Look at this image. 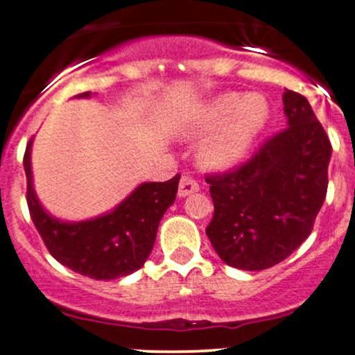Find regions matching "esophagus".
<instances>
[{"instance_id":"1","label":"esophagus","mask_w":355,"mask_h":355,"mask_svg":"<svg viewBox=\"0 0 355 355\" xmlns=\"http://www.w3.org/2000/svg\"><path fill=\"white\" fill-rule=\"evenodd\" d=\"M195 191H198V183L191 177H189V175H182L180 183H178V195L180 197H187V195L195 193Z\"/></svg>"}]
</instances>
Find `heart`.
Instances as JSON below:
<instances>
[{
  "label": "heart",
  "mask_w": 355,
  "mask_h": 355,
  "mask_svg": "<svg viewBox=\"0 0 355 355\" xmlns=\"http://www.w3.org/2000/svg\"><path fill=\"white\" fill-rule=\"evenodd\" d=\"M268 120V103L262 95L227 93L211 100L187 126L189 137H203L198 160L207 168L235 165Z\"/></svg>",
  "instance_id": "heart-1"
}]
</instances>
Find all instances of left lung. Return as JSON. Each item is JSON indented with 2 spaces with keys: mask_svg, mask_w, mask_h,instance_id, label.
<instances>
[{
  "mask_svg": "<svg viewBox=\"0 0 355 355\" xmlns=\"http://www.w3.org/2000/svg\"><path fill=\"white\" fill-rule=\"evenodd\" d=\"M282 101L287 128L242 165L205 177L214 200L207 237L220 259L240 270L287 259L311 235L327 193V133L300 93L285 89Z\"/></svg>",
  "mask_w": 355,
  "mask_h": 355,
  "instance_id": "left-lung-1",
  "label": "left lung"
}]
</instances>
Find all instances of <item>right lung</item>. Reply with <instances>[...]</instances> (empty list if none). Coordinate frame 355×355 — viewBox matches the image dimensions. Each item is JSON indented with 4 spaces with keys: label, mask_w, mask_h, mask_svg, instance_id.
Masks as SVG:
<instances>
[{
    "label": "right lung",
    "mask_w": 355,
    "mask_h": 355,
    "mask_svg": "<svg viewBox=\"0 0 355 355\" xmlns=\"http://www.w3.org/2000/svg\"><path fill=\"white\" fill-rule=\"evenodd\" d=\"M89 92L76 98H88ZM31 141L23 164L31 220L48 252L64 267L95 280H112L138 270L152 252L158 223L175 202L180 175L168 182L141 183L115 210L93 220L67 223L53 218L36 198L31 180Z\"/></svg>",
    "instance_id": "add662e5"
}]
</instances>
